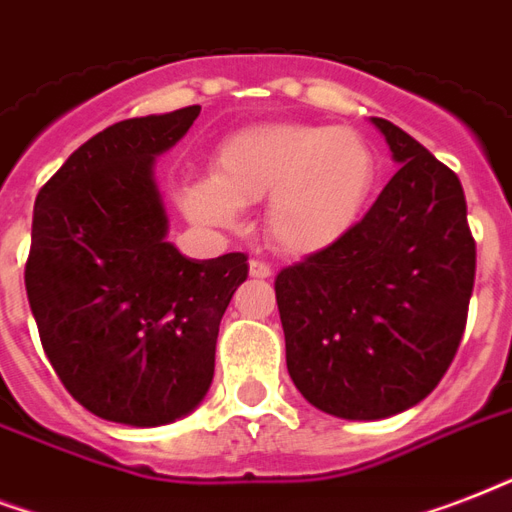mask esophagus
<instances>
[{"mask_svg":"<svg viewBox=\"0 0 512 512\" xmlns=\"http://www.w3.org/2000/svg\"><path fill=\"white\" fill-rule=\"evenodd\" d=\"M248 272H251V277H259V280H267V277H272V267H269V264H264V261H256V259L248 264Z\"/></svg>","mask_w":512,"mask_h":512,"instance_id":"34e87169","label":"esophagus"}]
</instances>
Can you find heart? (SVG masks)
<instances>
[{
	"mask_svg": "<svg viewBox=\"0 0 512 512\" xmlns=\"http://www.w3.org/2000/svg\"><path fill=\"white\" fill-rule=\"evenodd\" d=\"M379 181L374 146L355 130L307 122H259L227 136L213 178L184 189V208L202 224H235L240 205L269 197L267 237L307 259L358 227Z\"/></svg>",
	"mask_w": 512,
	"mask_h": 512,
	"instance_id": "b5f03b06",
	"label": "heart"
}]
</instances>
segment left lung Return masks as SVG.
Wrapping results in <instances>:
<instances>
[{
	"instance_id": "left-lung-1",
	"label": "left lung",
	"mask_w": 512,
	"mask_h": 512,
	"mask_svg": "<svg viewBox=\"0 0 512 512\" xmlns=\"http://www.w3.org/2000/svg\"><path fill=\"white\" fill-rule=\"evenodd\" d=\"M398 173L342 243L275 280L296 390L331 417L387 419L451 366L467 323L475 240L454 170L371 117Z\"/></svg>"
}]
</instances>
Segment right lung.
<instances>
[{"label":"right lung","instance_id":"1","mask_svg":"<svg viewBox=\"0 0 512 512\" xmlns=\"http://www.w3.org/2000/svg\"><path fill=\"white\" fill-rule=\"evenodd\" d=\"M200 106L122 120L79 146L34 202L26 293L47 360L82 406L160 427L200 406L245 253L189 259L168 243L154 160Z\"/></svg>","mask_w":512,"mask_h":512}]
</instances>
